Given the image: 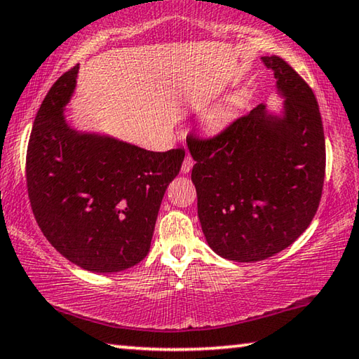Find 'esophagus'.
<instances>
[{
  "mask_svg": "<svg viewBox=\"0 0 359 359\" xmlns=\"http://www.w3.org/2000/svg\"><path fill=\"white\" fill-rule=\"evenodd\" d=\"M193 165H194V161H193V158L190 156V155H187L185 156V160H184V163H182V172L184 174H188L191 171V168H193Z\"/></svg>",
  "mask_w": 359,
  "mask_h": 359,
  "instance_id": "1",
  "label": "esophagus"
}]
</instances>
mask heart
I'll use <instances>...</instances> for the list:
<instances>
[{
	"mask_svg": "<svg viewBox=\"0 0 359 359\" xmlns=\"http://www.w3.org/2000/svg\"><path fill=\"white\" fill-rule=\"evenodd\" d=\"M228 106H229V107H234V106H236V100H231V101L228 102Z\"/></svg>",
	"mask_w": 359,
	"mask_h": 359,
	"instance_id": "heart-1",
	"label": "heart"
}]
</instances>
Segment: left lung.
Returning <instances> with one entry per match:
<instances>
[{"label": "left lung", "mask_w": 359, "mask_h": 359, "mask_svg": "<svg viewBox=\"0 0 359 359\" xmlns=\"http://www.w3.org/2000/svg\"><path fill=\"white\" fill-rule=\"evenodd\" d=\"M261 60L274 71L280 114L259 104L215 137H187L205 241L239 263L293 244L317 214L325 180V133L312 88L280 57Z\"/></svg>", "instance_id": "8db88e82"}]
</instances>
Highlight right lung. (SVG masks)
<instances>
[{
    "mask_svg": "<svg viewBox=\"0 0 359 359\" xmlns=\"http://www.w3.org/2000/svg\"><path fill=\"white\" fill-rule=\"evenodd\" d=\"M79 66L48 90L27 150V187L36 222L71 263L120 272L150 250L158 210L185 150L150 151L71 128L65 117Z\"/></svg>",
    "mask_w": 359,
    "mask_h": 359,
    "instance_id": "obj_1",
    "label": "right lung"
}]
</instances>
